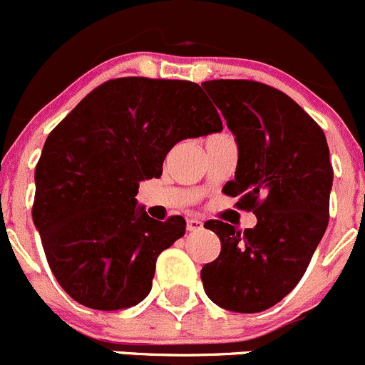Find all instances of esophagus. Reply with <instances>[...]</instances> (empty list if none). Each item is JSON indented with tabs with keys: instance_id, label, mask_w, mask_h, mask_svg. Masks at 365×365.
<instances>
[{
	"instance_id": "esophagus-1",
	"label": "esophagus",
	"mask_w": 365,
	"mask_h": 365,
	"mask_svg": "<svg viewBox=\"0 0 365 365\" xmlns=\"http://www.w3.org/2000/svg\"><path fill=\"white\" fill-rule=\"evenodd\" d=\"M202 229V222L197 220V218H189L187 220V231L189 232H195V231H201Z\"/></svg>"
}]
</instances>
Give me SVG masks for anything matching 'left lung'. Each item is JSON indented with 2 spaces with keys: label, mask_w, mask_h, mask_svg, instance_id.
Instances as JSON below:
<instances>
[{
  "label": "left lung",
  "mask_w": 365,
  "mask_h": 365,
  "mask_svg": "<svg viewBox=\"0 0 365 365\" xmlns=\"http://www.w3.org/2000/svg\"><path fill=\"white\" fill-rule=\"evenodd\" d=\"M234 134L237 166L224 192L241 195L253 229L208 220L220 255L201 269L220 308L259 313L299 283L329 224L332 166L320 125L282 91L252 80L202 83Z\"/></svg>",
  "instance_id": "obj_1"
}]
</instances>
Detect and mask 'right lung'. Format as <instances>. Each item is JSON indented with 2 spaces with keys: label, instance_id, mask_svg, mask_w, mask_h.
Here are the masks:
<instances>
[{
  "label": "right lung",
  "instance_id": "right-lung-1",
  "mask_svg": "<svg viewBox=\"0 0 365 365\" xmlns=\"http://www.w3.org/2000/svg\"><path fill=\"white\" fill-rule=\"evenodd\" d=\"M222 129L205 92L187 80H108L66 115L41 150L33 205L64 292L103 312L147 297L157 257L185 234V220L148 217L136 201L140 182L163 175L178 141Z\"/></svg>",
  "mask_w": 365,
  "mask_h": 365
}]
</instances>
